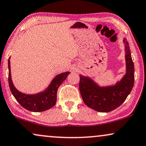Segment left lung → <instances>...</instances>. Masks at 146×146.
Returning <instances> with one entry per match:
<instances>
[{"label": "left lung", "instance_id": "left-lung-1", "mask_svg": "<svg viewBox=\"0 0 146 146\" xmlns=\"http://www.w3.org/2000/svg\"><path fill=\"white\" fill-rule=\"evenodd\" d=\"M125 44L126 73L114 85L100 86L88 76L80 75L79 90L85 104L96 111L108 112L121 106L129 94L134 84V64L126 38Z\"/></svg>", "mask_w": 146, "mask_h": 146}]
</instances>
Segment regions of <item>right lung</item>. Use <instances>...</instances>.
<instances>
[{
  "instance_id": "right-lung-1",
  "label": "right lung",
  "mask_w": 146,
  "mask_h": 146,
  "mask_svg": "<svg viewBox=\"0 0 146 146\" xmlns=\"http://www.w3.org/2000/svg\"><path fill=\"white\" fill-rule=\"evenodd\" d=\"M10 58L11 57H9L8 60L9 88L12 94L20 105L29 111L36 112L45 111L54 106L56 102L58 88L69 75V72L67 71L57 75L44 91L35 94H26L19 92L13 83L11 73Z\"/></svg>"
}]
</instances>
